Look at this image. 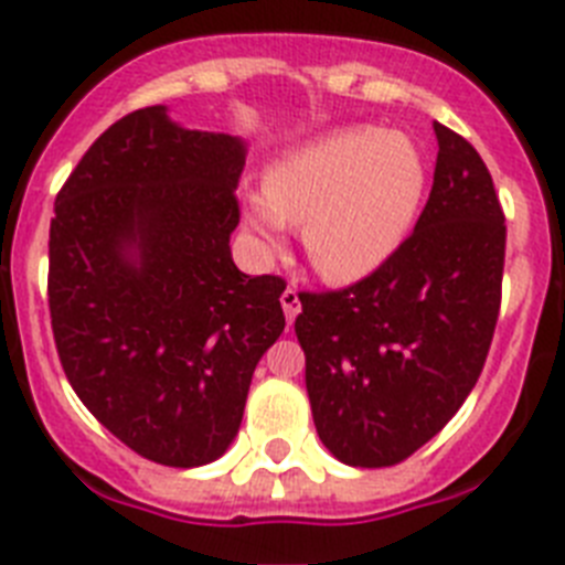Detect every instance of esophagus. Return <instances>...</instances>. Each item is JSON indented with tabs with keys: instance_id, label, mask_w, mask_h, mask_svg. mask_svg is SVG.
<instances>
[{
	"instance_id": "esophagus-1",
	"label": "esophagus",
	"mask_w": 565,
	"mask_h": 565,
	"mask_svg": "<svg viewBox=\"0 0 565 565\" xmlns=\"http://www.w3.org/2000/svg\"><path fill=\"white\" fill-rule=\"evenodd\" d=\"M279 302H282V311H286L288 322H294V317L299 313L297 291H294V288H286V291H282V297H279Z\"/></svg>"
}]
</instances>
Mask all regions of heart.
Wrapping results in <instances>:
<instances>
[{"label":"heart","instance_id":"obj_1","mask_svg":"<svg viewBox=\"0 0 565 565\" xmlns=\"http://www.w3.org/2000/svg\"><path fill=\"white\" fill-rule=\"evenodd\" d=\"M424 161L411 138L373 127L342 129L279 154L263 198H248V228L266 252L302 226L313 271L353 282L391 257L416 217Z\"/></svg>","mask_w":565,"mask_h":565}]
</instances>
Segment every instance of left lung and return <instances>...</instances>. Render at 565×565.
<instances>
[{"label": "left lung", "instance_id": "1", "mask_svg": "<svg viewBox=\"0 0 565 565\" xmlns=\"http://www.w3.org/2000/svg\"><path fill=\"white\" fill-rule=\"evenodd\" d=\"M438 158L411 237L367 277L299 291L317 433L351 467H393L476 387L501 311L507 223L476 147L436 124Z\"/></svg>", "mask_w": 565, "mask_h": 565}]
</instances>
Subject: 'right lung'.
Here are the masks:
<instances>
[{"label": "right lung", "mask_w": 565, "mask_h": 565, "mask_svg": "<svg viewBox=\"0 0 565 565\" xmlns=\"http://www.w3.org/2000/svg\"><path fill=\"white\" fill-rule=\"evenodd\" d=\"M246 147L135 109L84 152L50 221L47 302L64 376L129 450L201 467L228 450L286 279L232 259Z\"/></svg>", "instance_id": "obj_1"}]
</instances>
